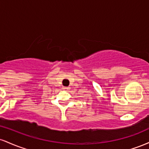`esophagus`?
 <instances>
[{
    "mask_svg": "<svg viewBox=\"0 0 149 149\" xmlns=\"http://www.w3.org/2000/svg\"><path fill=\"white\" fill-rule=\"evenodd\" d=\"M68 89H69V88H68V87H63V90H68Z\"/></svg>",
    "mask_w": 149,
    "mask_h": 149,
    "instance_id": "obj_1",
    "label": "esophagus"
}]
</instances>
